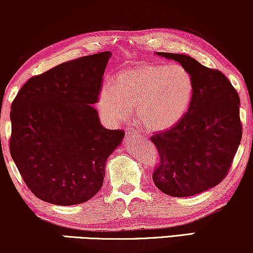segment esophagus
<instances>
[{
  "label": "esophagus",
  "instance_id": "esophagus-1",
  "mask_svg": "<svg viewBox=\"0 0 253 253\" xmlns=\"http://www.w3.org/2000/svg\"><path fill=\"white\" fill-rule=\"evenodd\" d=\"M136 136H138V131L137 130H132V129L127 130V132H126V138H127V139H130V138H133V137H136Z\"/></svg>",
  "mask_w": 253,
  "mask_h": 253
}]
</instances>
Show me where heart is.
I'll return each mask as SVG.
<instances>
[{
  "instance_id": "heart-1",
  "label": "heart",
  "mask_w": 253,
  "mask_h": 253,
  "mask_svg": "<svg viewBox=\"0 0 253 253\" xmlns=\"http://www.w3.org/2000/svg\"><path fill=\"white\" fill-rule=\"evenodd\" d=\"M193 92L195 82L183 65L145 63L117 74L114 86L102 85L96 105L113 123L126 121L134 107L138 122L148 131L161 132L185 116Z\"/></svg>"
}]
</instances>
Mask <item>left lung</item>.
Listing matches in <instances>:
<instances>
[{"mask_svg":"<svg viewBox=\"0 0 253 253\" xmlns=\"http://www.w3.org/2000/svg\"><path fill=\"white\" fill-rule=\"evenodd\" d=\"M157 55L183 65L192 76L195 92L185 116L151 137L160 155L152 177L166 195L195 196L214 188L229 171L242 139L240 96L219 70L184 54Z\"/></svg>","mask_w":253,"mask_h":253,"instance_id":"obj_1","label":"left lung"}]
</instances>
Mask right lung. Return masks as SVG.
<instances>
[{"label":"right lung","mask_w":253,"mask_h":253,"mask_svg":"<svg viewBox=\"0 0 253 253\" xmlns=\"http://www.w3.org/2000/svg\"><path fill=\"white\" fill-rule=\"evenodd\" d=\"M110 51L65 62L27 81L11 105L10 154L33 195L60 206L101 189L122 130L105 129L92 105Z\"/></svg>","instance_id":"add662e5"}]
</instances>
